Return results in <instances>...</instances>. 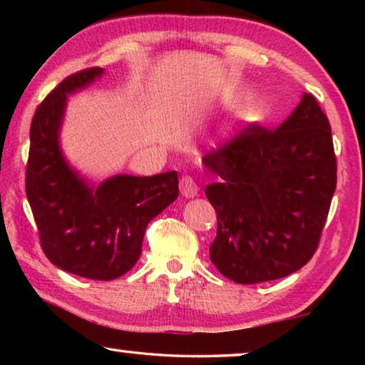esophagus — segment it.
<instances>
[{"instance_id": "34e87169", "label": "esophagus", "mask_w": 365, "mask_h": 365, "mask_svg": "<svg viewBox=\"0 0 365 365\" xmlns=\"http://www.w3.org/2000/svg\"><path fill=\"white\" fill-rule=\"evenodd\" d=\"M197 185L196 182L191 178L190 175H185L182 177L180 180V193L185 196V197H195L197 195Z\"/></svg>"}]
</instances>
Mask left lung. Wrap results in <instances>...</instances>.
Returning <instances> with one entry per match:
<instances>
[{"label":"left lung","mask_w":365,"mask_h":365,"mask_svg":"<svg viewBox=\"0 0 365 365\" xmlns=\"http://www.w3.org/2000/svg\"><path fill=\"white\" fill-rule=\"evenodd\" d=\"M202 164L220 178L206 196L217 212L209 255L222 275L252 285L307 264L336 188L331 128L316 98L302 95L274 132L245 127Z\"/></svg>","instance_id":"obj_1"}]
</instances>
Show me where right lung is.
Here are the masks:
<instances>
[{"label":"right lung","instance_id":"right-lung-1","mask_svg":"<svg viewBox=\"0 0 365 365\" xmlns=\"http://www.w3.org/2000/svg\"><path fill=\"white\" fill-rule=\"evenodd\" d=\"M104 73L93 67L63 80L34 115L26 191L40 243L59 269L91 280H114L141 255L145 230L178 197L175 170L153 177L114 175L93 183L61 148L69 96Z\"/></svg>","mask_w":365,"mask_h":365}]
</instances>
